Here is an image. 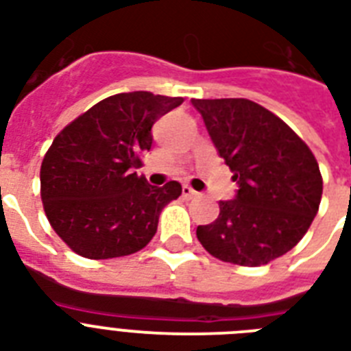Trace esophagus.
Masks as SVG:
<instances>
[{
	"mask_svg": "<svg viewBox=\"0 0 351 351\" xmlns=\"http://www.w3.org/2000/svg\"><path fill=\"white\" fill-rule=\"evenodd\" d=\"M182 195H184V197H186V198L198 197V193L195 191V189H193L191 186H182Z\"/></svg>",
	"mask_w": 351,
	"mask_h": 351,
	"instance_id": "esophagus-1",
	"label": "esophagus"
}]
</instances>
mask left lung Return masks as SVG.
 Returning <instances> with one entry per match:
<instances>
[{
	"instance_id": "8db88e82",
	"label": "left lung",
	"mask_w": 351,
	"mask_h": 351,
	"mask_svg": "<svg viewBox=\"0 0 351 351\" xmlns=\"http://www.w3.org/2000/svg\"><path fill=\"white\" fill-rule=\"evenodd\" d=\"M239 184L219 219L198 226L211 255L262 266L297 245L315 219L322 176L310 147L273 112L245 98L191 100Z\"/></svg>"
}]
</instances>
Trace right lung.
<instances>
[{
  "label": "right lung",
  "instance_id": "right-lung-1",
  "mask_svg": "<svg viewBox=\"0 0 351 351\" xmlns=\"http://www.w3.org/2000/svg\"><path fill=\"white\" fill-rule=\"evenodd\" d=\"M184 98L120 93L71 121L41 162V200L52 230L85 258L136 253L158 228L162 209L182 195L178 182L149 186L132 167L153 145L154 121Z\"/></svg>",
  "mask_w": 351,
  "mask_h": 351
}]
</instances>
